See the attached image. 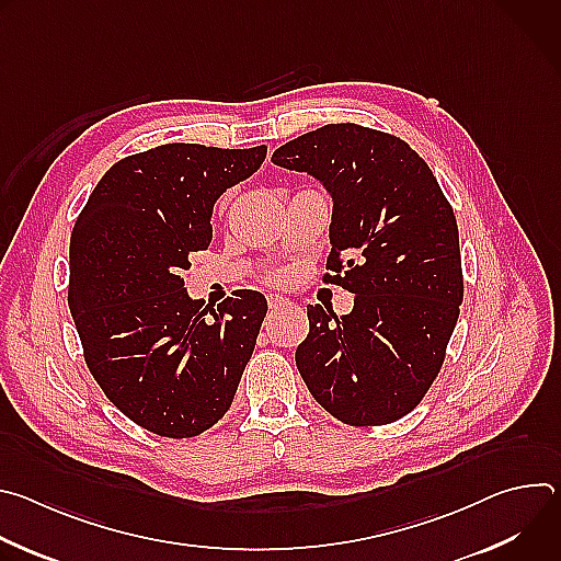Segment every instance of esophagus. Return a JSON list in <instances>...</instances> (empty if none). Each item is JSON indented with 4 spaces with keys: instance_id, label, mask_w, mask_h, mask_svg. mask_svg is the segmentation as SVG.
<instances>
[{
    "instance_id": "1",
    "label": "esophagus",
    "mask_w": 561,
    "mask_h": 561,
    "mask_svg": "<svg viewBox=\"0 0 561 561\" xmlns=\"http://www.w3.org/2000/svg\"><path fill=\"white\" fill-rule=\"evenodd\" d=\"M288 306H293L288 299H284V297H279V295H268V308H271L273 312H277V310H282V308H288Z\"/></svg>"
}]
</instances>
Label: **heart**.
<instances>
[{
	"label": "heart",
	"mask_w": 561,
	"mask_h": 561,
	"mask_svg": "<svg viewBox=\"0 0 561 561\" xmlns=\"http://www.w3.org/2000/svg\"><path fill=\"white\" fill-rule=\"evenodd\" d=\"M273 279H275V282H279V277H273Z\"/></svg>",
	"instance_id": "obj_1"
}]
</instances>
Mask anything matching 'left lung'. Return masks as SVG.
Segmentation results:
<instances>
[{"label":"left lung","mask_w":561,"mask_h":561,"mask_svg":"<svg viewBox=\"0 0 561 561\" xmlns=\"http://www.w3.org/2000/svg\"><path fill=\"white\" fill-rule=\"evenodd\" d=\"M273 164L314 178L333 197L324 282L355 293L342 317L308 306L299 375L344 424L402 420L437 377L463 299L448 199L404 139L357 124L304 133L273 152Z\"/></svg>","instance_id":"8db88e82"}]
</instances>
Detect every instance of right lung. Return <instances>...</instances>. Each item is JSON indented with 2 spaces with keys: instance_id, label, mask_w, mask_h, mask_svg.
Instances as JSON below:
<instances>
[{
  "instance_id": "1",
  "label": "right lung",
  "mask_w": 561,
  "mask_h": 561,
  "mask_svg": "<svg viewBox=\"0 0 561 561\" xmlns=\"http://www.w3.org/2000/svg\"><path fill=\"white\" fill-rule=\"evenodd\" d=\"M266 146L164 144L119 159L70 232L68 306L84 359L111 402L162 437H195L230 409L266 297L217 308L188 297L182 271L213 237V206L249 180Z\"/></svg>"
}]
</instances>
